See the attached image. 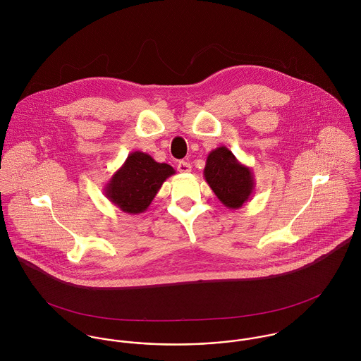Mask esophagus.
Instances as JSON below:
<instances>
[{
  "mask_svg": "<svg viewBox=\"0 0 361 361\" xmlns=\"http://www.w3.org/2000/svg\"><path fill=\"white\" fill-rule=\"evenodd\" d=\"M178 171L180 173H189L192 171V165L189 162H186V161H179L178 162Z\"/></svg>",
  "mask_w": 361,
  "mask_h": 361,
  "instance_id": "esophagus-1",
  "label": "esophagus"
}]
</instances>
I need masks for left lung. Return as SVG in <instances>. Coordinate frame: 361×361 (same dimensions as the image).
I'll return each instance as SVG.
<instances>
[{"mask_svg": "<svg viewBox=\"0 0 361 361\" xmlns=\"http://www.w3.org/2000/svg\"><path fill=\"white\" fill-rule=\"evenodd\" d=\"M203 175L214 195L226 208H240L255 193L256 182L252 169L225 146L208 154Z\"/></svg>", "mask_w": 361, "mask_h": 361, "instance_id": "8db88e82", "label": "left lung"}]
</instances>
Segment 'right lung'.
Returning <instances> with one entry per match:
<instances>
[{"label": "right lung", "instance_id": "1", "mask_svg": "<svg viewBox=\"0 0 361 361\" xmlns=\"http://www.w3.org/2000/svg\"><path fill=\"white\" fill-rule=\"evenodd\" d=\"M173 173L171 165L157 162L147 153L133 152L111 176L104 195L123 212L142 214L152 204L162 183Z\"/></svg>", "mask_w": 361, "mask_h": 361}]
</instances>
